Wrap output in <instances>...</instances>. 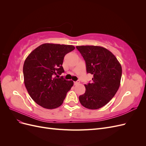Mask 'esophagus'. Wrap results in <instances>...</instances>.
I'll use <instances>...</instances> for the list:
<instances>
[{
    "label": "esophagus",
    "instance_id": "esophagus-1",
    "mask_svg": "<svg viewBox=\"0 0 146 146\" xmlns=\"http://www.w3.org/2000/svg\"><path fill=\"white\" fill-rule=\"evenodd\" d=\"M80 81H79V80H77V81H76V82H74V85H78V84H79V83H80Z\"/></svg>",
    "mask_w": 146,
    "mask_h": 146
}]
</instances>
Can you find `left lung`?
<instances>
[{
	"label": "left lung",
	"mask_w": 146,
	"mask_h": 146,
	"mask_svg": "<svg viewBox=\"0 0 146 146\" xmlns=\"http://www.w3.org/2000/svg\"><path fill=\"white\" fill-rule=\"evenodd\" d=\"M86 63V72L93 75L92 82L85 85L79 96L80 104L88 109L102 108L112 99L120 86L122 67L112 53L100 46H76Z\"/></svg>",
	"instance_id": "obj_1"
}]
</instances>
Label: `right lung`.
<instances>
[{
	"mask_svg": "<svg viewBox=\"0 0 146 146\" xmlns=\"http://www.w3.org/2000/svg\"><path fill=\"white\" fill-rule=\"evenodd\" d=\"M74 49L72 45L42 44L25 59L23 66L25 88L32 99L42 107H59L73 86V81L55 76L64 72V57Z\"/></svg>",
	"mask_w": 146,
	"mask_h": 146,
	"instance_id": "obj_1",
	"label": "right lung"
}]
</instances>
